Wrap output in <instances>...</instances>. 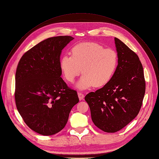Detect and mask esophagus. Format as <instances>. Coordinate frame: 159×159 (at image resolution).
Masks as SVG:
<instances>
[{
  "instance_id": "esophagus-1",
  "label": "esophagus",
  "mask_w": 159,
  "mask_h": 159,
  "mask_svg": "<svg viewBox=\"0 0 159 159\" xmlns=\"http://www.w3.org/2000/svg\"><path fill=\"white\" fill-rule=\"evenodd\" d=\"M78 97H79V98H80V100H83V99L84 98V94L82 93L81 92H79V93H78Z\"/></svg>"
}]
</instances>
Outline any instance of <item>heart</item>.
Wrapping results in <instances>:
<instances>
[{"instance_id":"heart-1","label":"heart","mask_w":159,"mask_h":159,"mask_svg":"<svg viewBox=\"0 0 159 159\" xmlns=\"http://www.w3.org/2000/svg\"><path fill=\"white\" fill-rule=\"evenodd\" d=\"M71 56H63L60 69L65 78L70 83L81 73L77 86L86 89L92 86L101 87L107 84L113 76L118 64L116 51L96 43H82L71 50Z\"/></svg>"}]
</instances>
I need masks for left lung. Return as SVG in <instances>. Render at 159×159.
Masks as SVG:
<instances>
[{
  "label": "left lung",
  "instance_id": "1",
  "mask_svg": "<svg viewBox=\"0 0 159 159\" xmlns=\"http://www.w3.org/2000/svg\"><path fill=\"white\" fill-rule=\"evenodd\" d=\"M116 70L103 88L86 95L95 126L107 133L116 132L139 114L145 93V80L137 54L116 38Z\"/></svg>",
  "mask_w": 159,
  "mask_h": 159
}]
</instances>
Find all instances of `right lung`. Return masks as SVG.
<instances>
[{
	"mask_svg": "<svg viewBox=\"0 0 159 159\" xmlns=\"http://www.w3.org/2000/svg\"><path fill=\"white\" fill-rule=\"evenodd\" d=\"M74 38H48L21 57L16 72L14 98L24 121L35 132L54 135L64 129L72 108L79 102L76 90L61 77L62 49Z\"/></svg>",
	"mask_w": 159,
	"mask_h": 159,
	"instance_id": "1",
	"label": "right lung"
}]
</instances>
